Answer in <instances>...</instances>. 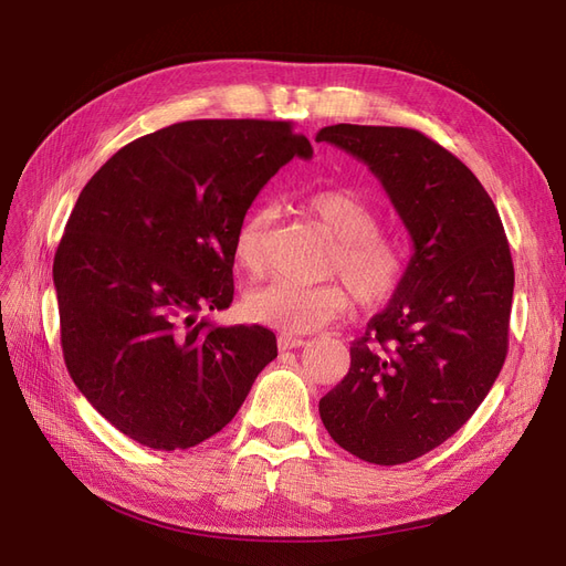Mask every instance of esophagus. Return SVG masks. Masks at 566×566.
I'll use <instances>...</instances> for the list:
<instances>
[{
	"label": "esophagus",
	"instance_id": "1",
	"mask_svg": "<svg viewBox=\"0 0 566 566\" xmlns=\"http://www.w3.org/2000/svg\"><path fill=\"white\" fill-rule=\"evenodd\" d=\"M306 345V339L304 337H295V335H279V349H300V347H304Z\"/></svg>",
	"mask_w": 566,
	"mask_h": 566
}]
</instances>
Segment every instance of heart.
Instances as JSON below:
<instances>
[{"label": "heart", "mask_w": 566, "mask_h": 566, "mask_svg": "<svg viewBox=\"0 0 566 566\" xmlns=\"http://www.w3.org/2000/svg\"><path fill=\"white\" fill-rule=\"evenodd\" d=\"M306 210L335 238L325 271L342 276L364 306H380L397 293L408 254L394 233L380 229V212L364 196L349 188H323L306 198ZM273 208L256 205L233 238V256L250 276H262L269 264ZM248 312L254 321L279 328L285 335L314 333L352 310L345 283L328 281L300 285L271 281L248 295Z\"/></svg>", "instance_id": "heart-1"}]
</instances>
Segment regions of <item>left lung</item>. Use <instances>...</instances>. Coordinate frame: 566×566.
I'll return each mask as SVG.
<instances>
[{
    "mask_svg": "<svg viewBox=\"0 0 566 566\" xmlns=\"http://www.w3.org/2000/svg\"><path fill=\"white\" fill-rule=\"evenodd\" d=\"M368 165L413 241L397 293L352 342V366L318 401L352 455L401 465L453 437L505 364L515 269L484 186L453 153L408 127L316 134Z\"/></svg>",
    "mask_w": 566,
    "mask_h": 566,
    "instance_id": "8db88e82",
    "label": "left lung"
}]
</instances>
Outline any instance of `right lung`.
Instances as JSON below:
<instances>
[{
    "instance_id": "right-lung-1",
    "label": "right lung",
    "mask_w": 566,
    "mask_h": 566,
    "mask_svg": "<svg viewBox=\"0 0 566 566\" xmlns=\"http://www.w3.org/2000/svg\"><path fill=\"white\" fill-rule=\"evenodd\" d=\"M312 158L290 123L188 119L98 169L54 256L67 373L119 432L158 451L227 427L279 356L264 325H214L233 302V238L279 169Z\"/></svg>"
}]
</instances>
